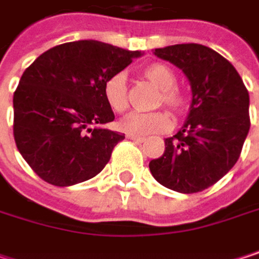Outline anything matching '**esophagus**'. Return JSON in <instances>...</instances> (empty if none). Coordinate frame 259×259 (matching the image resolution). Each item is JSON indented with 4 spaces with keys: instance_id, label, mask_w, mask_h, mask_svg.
Segmentation results:
<instances>
[{
    "instance_id": "esophagus-1",
    "label": "esophagus",
    "mask_w": 259,
    "mask_h": 259,
    "mask_svg": "<svg viewBox=\"0 0 259 259\" xmlns=\"http://www.w3.org/2000/svg\"><path fill=\"white\" fill-rule=\"evenodd\" d=\"M127 138L132 139V141H135V142H144V141H145V138H144V136H138V135H132V133L127 135Z\"/></svg>"
}]
</instances>
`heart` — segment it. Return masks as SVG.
Here are the masks:
<instances>
[{"mask_svg":"<svg viewBox=\"0 0 259 259\" xmlns=\"http://www.w3.org/2000/svg\"><path fill=\"white\" fill-rule=\"evenodd\" d=\"M142 76L160 90L157 105L168 106L174 114H183L187 109V96L176 88L177 75L171 67L162 63H153L142 69ZM103 96L109 108L115 112H124L129 106L127 82L123 73H115L103 83ZM120 129L132 135H147L166 132L171 127V118L165 111H156L150 114H130L118 123Z\"/></svg>","mask_w":259,"mask_h":259,"instance_id":"b5f03b06","label":"heart"}]
</instances>
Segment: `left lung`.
<instances>
[{
    "label": "left lung",
    "instance_id": "1",
    "mask_svg": "<svg viewBox=\"0 0 259 259\" xmlns=\"http://www.w3.org/2000/svg\"><path fill=\"white\" fill-rule=\"evenodd\" d=\"M186 75L192 90L187 118L165 151L150 162L162 186L196 193L221 180L237 163L249 133V93L234 66L216 51L196 45L154 49Z\"/></svg>",
    "mask_w": 259,
    "mask_h": 259
}]
</instances>
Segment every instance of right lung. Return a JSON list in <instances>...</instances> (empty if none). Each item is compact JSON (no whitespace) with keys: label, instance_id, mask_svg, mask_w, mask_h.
Segmentation results:
<instances>
[{"label":"right lung","instance_id":"right-lung-1","mask_svg":"<svg viewBox=\"0 0 259 259\" xmlns=\"http://www.w3.org/2000/svg\"><path fill=\"white\" fill-rule=\"evenodd\" d=\"M97 40H78L43 52L13 96L16 147L45 181L66 187L96 177L124 133L105 129L115 115L103 83L139 58Z\"/></svg>","mask_w":259,"mask_h":259}]
</instances>
